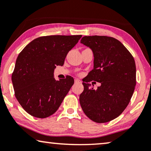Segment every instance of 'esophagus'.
<instances>
[{"mask_svg": "<svg viewBox=\"0 0 151 151\" xmlns=\"http://www.w3.org/2000/svg\"><path fill=\"white\" fill-rule=\"evenodd\" d=\"M75 83H78V84H81L82 81L80 80L79 79H75Z\"/></svg>", "mask_w": 151, "mask_h": 151, "instance_id": "esophagus-1", "label": "esophagus"}]
</instances>
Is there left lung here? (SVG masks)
I'll use <instances>...</instances> for the list:
<instances>
[{"label":"left lung","mask_w":151,"mask_h":151,"mask_svg":"<svg viewBox=\"0 0 151 151\" xmlns=\"http://www.w3.org/2000/svg\"><path fill=\"white\" fill-rule=\"evenodd\" d=\"M80 43L93 53V68L86 82L94 80L101 85L96 90L83 82L80 103L88 118L97 123L108 122L124 111L136 84L133 57L122 43L112 37L84 36Z\"/></svg>","instance_id":"obj_1"}]
</instances>
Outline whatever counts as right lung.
<instances>
[{
    "mask_svg": "<svg viewBox=\"0 0 151 151\" xmlns=\"http://www.w3.org/2000/svg\"><path fill=\"white\" fill-rule=\"evenodd\" d=\"M81 37H39L19 53L12 80L16 99L29 114L45 118L58 109L74 80L67 76L56 80L54 70L56 66L64 65L68 52Z\"/></svg>",
    "mask_w": 151,
    "mask_h": 151,
    "instance_id": "right-lung-1",
    "label": "right lung"
}]
</instances>
